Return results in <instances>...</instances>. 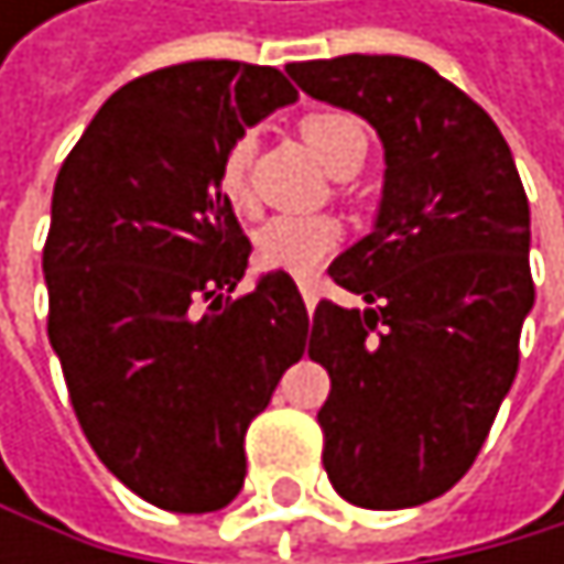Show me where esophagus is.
<instances>
[{"label": "esophagus", "instance_id": "obj_1", "mask_svg": "<svg viewBox=\"0 0 564 564\" xmlns=\"http://www.w3.org/2000/svg\"><path fill=\"white\" fill-rule=\"evenodd\" d=\"M297 288H301V297H304V304H307V307H314V304H317V297H321V284H317V276H304Z\"/></svg>", "mask_w": 564, "mask_h": 564}]
</instances>
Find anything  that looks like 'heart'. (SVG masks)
<instances>
[{"label": "heart", "instance_id": "heart-1", "mask_svg": "<svg viewBox=\"0 0 564 564\" xmlns=\"http://www.w3.org/2000/svg\"><path fill=\"white\" fill-rule=\"evenodd\" d=\"M304 141L317 151V159L335 175L361 165L368 151L365 128L341 111H311L301 118ZM253 134H240L219 162V192L236 209L253 206L250 188ZM341 243V223L335 216H273L257 229V257L263 267L288 270L297 276L314 273Z\"/></svg>", "mask_w": 564, "mask_h": 564}]
</instances>
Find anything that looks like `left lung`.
Returning <instances> with one entry per match:
<instances>
[{
  "label": "left lung",
  "mask_w": 564,
  "mask_h": 564,
  "mask_svg": "<svg viewBox=\"0 0 564 564\" xmlns=\"http://www.w3.org/2000/svg\"><path fill=\"white\" fill-rule=\"evenodd\" d=\"M288 74L386 148L376 226L328 267L365 307L321 301L311 321L307 355L332 376L321 460L358 508H416L470 470L518 376L528 196L484 107L426 63L351 53Z\"/></svg>",
  "instance_id": "8db88e82"
}]
</instances>
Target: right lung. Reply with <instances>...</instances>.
Instances as JSON below:
<instances>
[{"label": "right lung", "instance_id": "obj_1", "mask_svg": "<svg viewBox=\"0 0 564 564\" xmlns=\"http://www.w3.org/2000/svg\"><path fill=\"white\" fill-rule=\"evenodd\" d=\"M294 100L284 74L240 59L144 74L104 100L53 185L50 345L100 464L165 511L240 494L247 426L304 355L291 273L229 297L253 247L219 192L226 148Z\"/></svg>", "mask_w": 564, "mask_h": 564}]
</instances>
